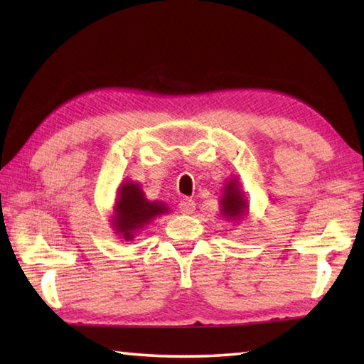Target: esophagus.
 <instances>
[{
  "instance_id": "esophagus-1",
  "label": "esophagus",
  "mask_w": 364,
  "mask_h": 364,
  "mask_svg": "<svg viewBox=\"0 0 364 364\" xmlns=\"http://www.w3.org/2000/svg\"><path fill=\"white\" fill-rule=\"evenodd\" d=\"M178 208H180V213H183V214H192L196 211V203L192 202V200L184 198V200H181L180 205H178Z\"/></svg>"
}]
</instances>
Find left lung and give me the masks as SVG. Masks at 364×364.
<instances>
[{
  "label": "left lung",
  "instance_id": "8db88e82",
  "mask_svg": "<svg viewBox=\"0 0 364 364\" xmlns=\"http://www.w3.org/2000/svg\"><path fill=\"white\" fill-rule=\"evenodd\" d=\"M220 214L228 222L239 223L249 214V202L241 189V183L236 176H231L223 184L220 197Z\"/></svg>",
  "mask_w": 364,
  "mask_h": 364
}]
</instances>
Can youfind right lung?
I'll return each instance as SVG.
<instances>
[{"instance_id":"add662e5","label":"right lung","mask_w":364,"mask_h":364,"mask_svg":"<svg viewBox=\"0 0 364 364\" xmlns=\"http://www.w3.org/2000/svg\"><path fill=\"white\" fill-rule=\"evenodd\" d=\"M168 206L159 200L145 197L141 184L127 180L117 189V197L112 206L111 225L114 233L122 241H133L137 233L146 228L153 219L168 214Z\"/></svg>"}]
</instances>
